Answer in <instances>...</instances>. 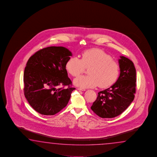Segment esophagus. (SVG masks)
<instances>
[{
	"instance_id": "1",
	"label": "esophagus",
	"mask_w": 157,
	"mask_h": 157,
	"mask_svg": "<svg viewBox=\"0 0 157 157\" xmlns=\"http://www.w3.org/2000/svg\"><path fill=\"white\" fill-rule=\"evenodd\" d=\"M78 90H81V91H85V89H83V88H81V87H78L77 89Z\"/></svg>"
}]
</instances>
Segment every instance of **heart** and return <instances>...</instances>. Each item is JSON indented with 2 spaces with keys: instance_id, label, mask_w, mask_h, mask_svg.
I'll return each mask as SVG.
<instances>
[{
  "instance_id": "obj_1",
  "label": "heart",
  "mask_w": 157,
  "mask_h": 157,
  "mask_svg": "<svg viewBox=\"0 0 157 157\" xmlns=\"http://www.w3.org/2000/svg\"><path fill=\"white\" fill-rule=\"evenodd\" d=\"M89 68L88 76H80L74 80V83L82 88H92L99 85L105 88L113 85L117 80L120 67L109 54L98 49L83 52L81 59L71 57L67 60L66 68L68 72L76 77Z\"/></svg>"
}]
</instances>
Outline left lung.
Here are the masks:
<instances>
[{"mask_svg": "<svg viewBox=\"0 0 157 157\" xmlns=\"http://www.w3.org/2000/svg\"><path fill=\"white\" fill-rule=\"evenodd\" d=\"M120 75L117 81L105 90L98 93L91 109L101 118L117 117L132 102L136 92V72L133 62L120 56L118 59Z\"/></svg>", "mask_w": 157, "mask_h": 157, "instance_id": "8db88e82", "label": "left lung"}]
</instances>
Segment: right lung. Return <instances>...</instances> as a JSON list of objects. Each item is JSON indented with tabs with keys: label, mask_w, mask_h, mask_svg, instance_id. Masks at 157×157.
I'll return each mask as SVG.
<instances>
[{
	"label": "right lung",
	"mask_w": 157,
	"mask_h": 157,
	"mask_svg": "<svg viewBox=\"0 0 157 157\" xmlns=\"http://www.w3.org/2000/svg\"><path fill=\"white\" fill-rule=\"evenodd\" d=\"M72 56L65 47H49L37 51L27 61L24 71V94L38 113L54 115L67 105L75 90L71 87L72 81L66 68ZM59 86L68 87L59 88Z\"/></svg>",
	"instance_id": "1"
}]
</instances>
